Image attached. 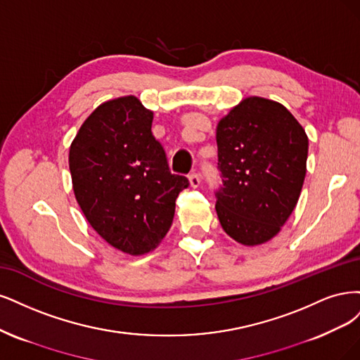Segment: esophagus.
I'll return each instance as SVG.
<instances>
[{
    "label": "esophagus",
    "mask_w": 360,
    "mask_h": 360,
    "mask_svg": "<svg viewBox=\"0 0 360 360\" xmlns=\"http://www.w3.org/2000/svg\"><path fill=\"white\" fill-rule=\"evenodd\" d=\"M188 178H190V184H191V187H193V188H197V187H199V185H200V176H199V173L193 172Z\"/></svg>",
    "instance_id": "esophagus-1"
}]
</instances>
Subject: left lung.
I'll use <instances>...</instances> for the list:
<instances>
[{
    "mask_svg": "<svg viewBox=\"0 0 360 360\" xmlns=\"http://www.w3.org/2000/svg\"><path fill=\"white\" fill-rule=\"evenodd\" d=\"M215 210L226 233L243 245L274 238L302 190L308 137L283 104L248 97L217 125Z\"/></svg>",
    "mask_w": 360,
    "mask_h": 360,
    "instance_id": "obj_1",
    "label": "left lung"
}]
</instances>
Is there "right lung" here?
Masks as SVG:
<instances>
[{"label": "right lung", "instance_id": "add662e5", "mask_svg": "<svg viewBox=\"0 0 360 360\" xmlns=\"http://www.w3.org/2000/svg\"><path fill=\"white\" fill-rule=\"evenodd\" d=\"M154 113L136 97L109 100L92 112L70 146L76 200L112 247L141 256L169 231L178 194L190 182L169 169L153 134Z\"/></svg>", "mask_w": 360, "mask_h": 360}]
</instances>
